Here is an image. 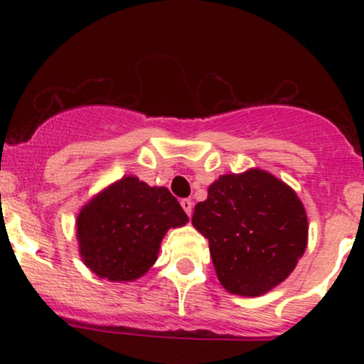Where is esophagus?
Returning <instances> with one entry per match:
<instances>
[{
    "label": "esophagus",
    "mask_w": 364,
    "mask_h": 364,
    "mask_svg": "<svg viewBox=\"0 0 364 364\" xmlns=\"http://www.w3.org/2000/svg\"><path fill=\"white\" fill-rule=\"evenodd\" d=\"M181 207H183V210L186 212V215L190 217L191 215V210H193V203H191V200H188V198L181 200Z\"/></svg>",
    "instance_id": "1"
}]
</instances>
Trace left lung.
<instances>
[{
  "label": "left lung",
  "instance_id": "obj_1",
  "mask_svg": "<svg viewBox=\"0 0 364 364\" xmlns=\"http://www.w3.org/2000/svg\"><path fill=\"white\" fill-rule=\"evenodd\" d=\"M191 224L208 240L224 289L260 296L294 270L306 250L308 219L301 200L260 169L224 174L195 205Z\"/></svg>",
  "mask_w": 364,
  "mask_h": 364
}]
</instances>
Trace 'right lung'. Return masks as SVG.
Instances as JSON below:
<instances>
[{
    "label": "right lung",
    "mask_w": 364,
    "mask_h": 364,
    "mask_svg": "<svg viewBox=\"0 0 364 364\" xmlns=\"http://www.w3.org/2000/svg\"><path fill=\"white\" fill-rule=\"evenodd\" d=\"M186 223L188 215L168 188L149 186L135 176L121 178L78 214L80 255L99 277L133 281L156 263L168 229Z\"/></svg>",
    "instance_id": "1"
}]
</instances>
